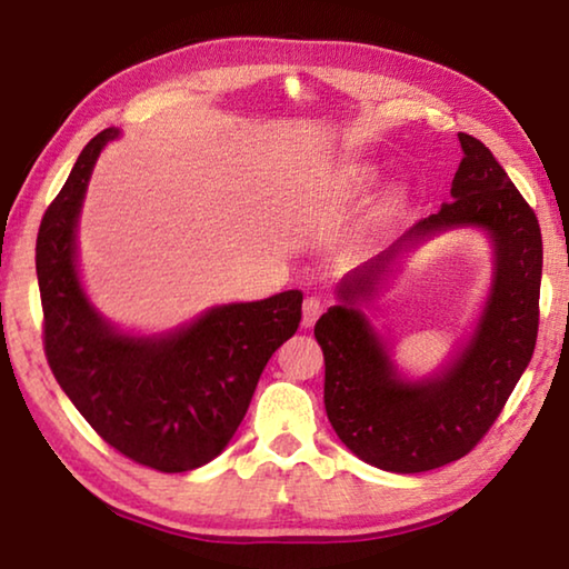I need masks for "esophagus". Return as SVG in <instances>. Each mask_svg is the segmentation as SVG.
Instances as JSON below:
<instances>
[{
    "label": "esophagus",
    "mask_w": 569,
    "mask_h": 569,
    "mask_svg": "<svg viewBox=\"0 0 569 569\" xmlns=\"http://www.w3.org/2000/svg\"><path fill=\"white\" fill-rule=\"evenodd\" d=\"M321 311H323V306H321L319 298H316V296L306 298V301H303V326H306V329H311L316 319L321 316Z\"/></svg>",
    "instance_id": "esophagus-1"
}]
</instances>
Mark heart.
Segmentation results:
<instances>
[{
    "label": "heart",
    "mask_w": 569,
    "mask_h": 569,
    "mask_svg": "<svg viewBox=\"0 0 569 569\" xmlns=\"http://www.w3.org/2000/svg\"><path fill=\"white\" fill-rule=\"evenodd\" d=\"M377 178H379V170L373 168L371 162H351V166H343L331 178L329 192L336 200L361 198L363 192H369V188L377 182ZM403 200H407V192L401 188L389 190L377 208V223H389V220L399 213Z\"/></svg>",
    "instance_id": "1"
}]
</instances>
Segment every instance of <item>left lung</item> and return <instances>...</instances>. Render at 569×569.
Segmentation results:
<instances>
[{"label": "left lung", "instance_id": "obj_1", "mask_svg": "<svg viewBox=\"0 0 569 569\" xmlns=\"http://www.w3.org/2000/svg\"><path fill=\"white\" fill-rule=\"evenodd\" d=\"M459 142L465 158L451 180V203L346 276L339 306L313 329L323 349V403L333 431L356 457L397 475L469 455L502 413L537 343L542 281L537 216L485 142L467 132H459ZM461 224L487 229L493 238V291L458 359L435 380L407 382L355 303L368 300L401 249Z\"/></svg>", "mask_w": 569, "mask_h": 569}]
</instances>
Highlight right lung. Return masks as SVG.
<instances>
[{"instance_id": "add662e5", "label": "right lung", "mask_w": 569, "mask_h": 569, "mask_svg": "<svg viewBox=\"0 0 569 569\" xmlns=\"http://www.w3.org/2000/svg\"><path fill=\"white\" fill-rule=\"evenodd\" d=\"M108 128L84 146L37 233L47 363L90 427L142 467L190 471L233 439L268 359L301 323V291L228 303L166 336H128L102 319L77 276V218Z\"/></svg>"}]
</instances>
